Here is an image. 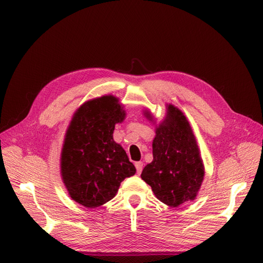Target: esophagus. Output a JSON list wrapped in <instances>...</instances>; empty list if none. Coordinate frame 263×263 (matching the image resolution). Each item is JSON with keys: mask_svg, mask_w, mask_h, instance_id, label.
<instances>
[{"mask_svg": "<svg viewBox=\"0 0 263 263\" xmlns=\"http://www.w3.org/2000/svg\"><path fill=\"white\" fill-rule=\"evenodd\" d=\"M136 168H137L138 174H141L142 170H143V162H137L136 163Z\"/></svg>", "mask_w": 263, "mask_h": 263, "instance_id": "esophagus-1", "label": "esophagus"}]
</instances>
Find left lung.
<instances>
[{
	"label": "left lung",
	"mask_w": 263,
	"mask_h": 263,
	"mask_svg": "<svg viewBox=\"0 0 263 263\" xmlns=\"http://www.w3.org/2000/svg\"><path fill=\"white\" fill-rule=\"evenodd\" d=\"M147 118L149 114H146ZM153 161L141 177L157 199L177 207L196 197L204 179V165L196 140L181 110L170 104L153 140Z\"/></svg>",
	"instance_id": "obj_1"
}]
</instances>
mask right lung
<instances>
[{"label":"right lung","mask_w":263,"mask_h":263,"mask_svg":"<svg viewBox=\"0 0 263 263\" xmlns=\"http://www.w3.org/2000/svg\"><path fill=\"white\" fill-rule=\"evenodd\" d=\"M124 111L112 96L88 101L77 110L62 152V176L70 197L87 208L114 198L124 178L136 174L124 149L114 141Z\"/></svg>","instance_id":"right-lung-1"}]
</instances>
